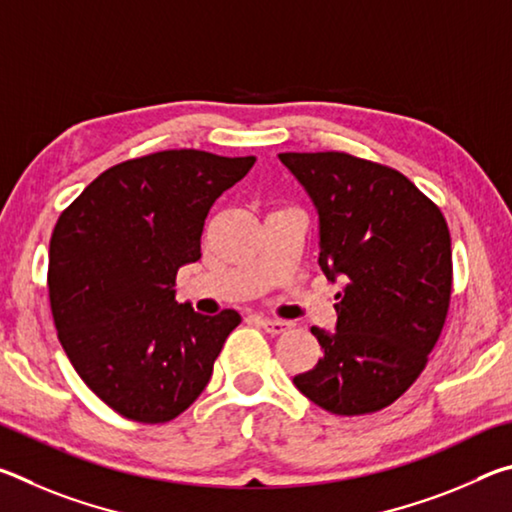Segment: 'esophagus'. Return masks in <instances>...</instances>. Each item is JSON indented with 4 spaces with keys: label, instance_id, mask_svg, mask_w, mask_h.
<instances>
[{
    "label": "esophagus",
    "instance_id": "34e87169",
    "mask_svg": "<svg viewBox=\"0 0 512 512\" xmlns=\"http://www.w3.org/2000/svg\"><path fill=\"white\" fill-rule=\"evenodd\" d=\"M259 325H262L268 334H284L291 329V323H287V320H280V318H262L259 320Z\"/></svg>",
    "mask_w": 512,
    "mask_h": 512
}]
</instances>
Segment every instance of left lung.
<instances>
[{
	"label": "left lung",
	"mask_w": 512,
	"mask_h": 512,
	"mask_svg": "<svg viewBox=\"0 0 512 512\" xmlns=\"http://www.w3.org/2000/svg\"><path fill=\"white\" fill-rule=\"evenodd\" d=\"M314 201L323 273L343 277L336 332L311 327L323 357L293 377L334 415H366L409 391L452 300V239L440 207L386 164L350 153H280Z\"/></svg>",
	"instance_id": "8db88e82"
}]
</instances>
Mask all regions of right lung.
<instances>
[{"label": "right lung", "instance_id": "obj_1", "mask_svg": "<svg viewBox=\"0 0 512 512\" xmlns=\"http://www.w3.org/2000/svg\"><path fill=\"white\" fill-rule=\"evenodd\" d=\"M255 155L173 149L119 162L65 207L49 244L58 341L90 391L142 424L178 418L203 393L235 309L176 302L180 266L201 259L207 212Z\"/></svg>", "mask_w": 512, "mask_h": 512}]
</instances>
